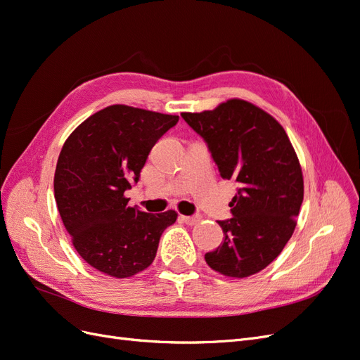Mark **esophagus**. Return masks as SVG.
Listing matches in <instances>:
<instances>
[{"label": "esophagus", "instance_id": "obj_1", "mask_svg": "<svg viewBox=\"0 0 360 360\" xmlns=\"http://www.w3.org/2000/svg\"><path fill=\"white\" fill-rule=\"evenodd\" d=\"M181 221L188 225H197L201 221V216H180Z\"/></svg>", "mask_w": 360, "mask_h": 360}]
</instances>
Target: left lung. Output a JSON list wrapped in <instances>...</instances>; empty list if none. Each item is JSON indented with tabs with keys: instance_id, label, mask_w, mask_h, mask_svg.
I'll return each mask as SVG.
<instances>
[{
	"instance_id": "obj_1",
	"label": "left lung",
	"mask_w": 360,
	"mask_h": 360,
	"mask_svg": "<svg viewBox=\"0 0 360 360\" xmlns=\"http://www.w3.org/2000/svg\"><path fill=\"white\" fill-rule=\"evenodd\" d=\"M200 134L224 180L240 184L230 221L217 222L222 245L205 263L228 278H248L266 269L291 238L303 201V174L287 132L275 117L243 99L214 110L181 112Z\"/></svg>"
}]
</instances>
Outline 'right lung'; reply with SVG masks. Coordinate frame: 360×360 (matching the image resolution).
Here are the masks:
<instances>
[{
	"label": "right lung",
	"mask_w": 360,
	"mask_h": 360,
	"mask_svg": "<svg viewBox=\"0 0 360 360\" xmlns=\"http://www.w3.org/2000/svg\"><path fill=\"white\" fill-rule=\"evenodd\" d=\"M179 115L111 105L82 122L64 143L53 195L76 252L117 279L146 270L176 210L146 213L129 207L124 191L138 181L150 150Z\"/></svg>",
	"instance_id": "obj_1"
}]
</instances>
